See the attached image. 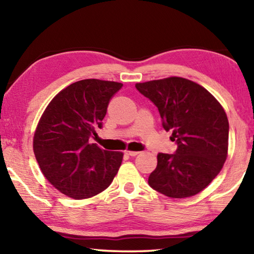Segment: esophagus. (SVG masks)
<instances>
[{
  "label": "esophagus",
  "mask_w": 254,
  "mask_h": 254,
  "mask_svg": "<svg viewBox=\"0 0 254 254\" xmlns=\"http://www.w3.org/2000/svg\"><path fill=\"white\" fill-rule=\"evenodd\" d=\"M126 153L127 154V156H131V157H135L139 154V152L137 151H130V150H127V151H126Z\"/></svg>",
  "instance_id": "obj_1"
}]
</instances>
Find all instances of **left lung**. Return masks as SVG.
Returning <instances> with one entry per match:
<instances>
[{"label":"left lung","instance_id":"obj_1","mask_svg":"<svg viewBox=\"0 0 254 254\" xmlns=\"http://www.w3.org/2000/svg\"><path fill=\"white\" fill-rule=\"evenodd\" d=\"M158 107L162 127L176 141L174 154L158 153L148 183L154 190L186 198L198 194L220 174L229 149V120L223 106L203 86L183 77L136 83Z\"/></svg>","mask_w":254,"mask_h":254}]
</instances>
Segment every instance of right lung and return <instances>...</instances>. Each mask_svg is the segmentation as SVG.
<instances>
[{
  "label": "right lung",
  "instance_id": "add662e5",
  "mask_svg": "<svg viewBox=\"0 0 254 254\" xmlns=\"http://www.w3.org/2000/svg\"><path fill=\"white\" fill-rule=\"evenodd\" d=\"M123 84L83 79L60 91L46 107L33 135V152L47 180L62 194L85 199L110 186L123 152L89 143L107 105Z\"/></svg>",
  "mask_w": 254,
  "mask_h": 254
}]
</instances>
